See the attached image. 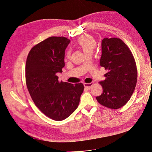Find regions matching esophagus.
<instances>
[{
  "mask_svg": "<svg viewBox=\"0 0 152 152\" xmlns=\"http://www.w3.org/2000/svg\"><path fill=\"white\" fill-rule=\"evenodd\" d=\"M83 86L86 88L90 89L91 88V87L93 86V83H84Z\"/></svg>",
  "mask_w": 152,
  "mask_h": 152,
  "instance_id": "34e87169",
  "label": "esophagus"
}]
</instances>
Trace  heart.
I'll use <instances>...</instances> for the list:
<instances>
[{
	"instance_id": "b5f03b06",
	"label": "heart",
	"mask_w": 152,
	"mask_h": 152,
	"mask_svg": "<svg viewBox=\"0 0 152 152\" xmlns=\"http://www.w3.org/2000/svg\"><path fill=\"white\" fill-rule=\"evenodd\" d=\"M77 44L80 47L85 53H92L94 50L96 46V42L94 37L89 35H82L77 39ZM69 52H66V56H69Z\"/></svg>"
}]
</instances>
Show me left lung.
<instances>
[{
	"mask_svg": "<svg viewBox=\"0 0 152 152\" xmlns=\"http://www.w3.org/2000/svg\"><path fill=\"white\" fill-rule=\"evenodd\" d=\"M100 65L107 73L105 80L100 82L103 93L96 97L100 104L118 109L128 102L137 81L134 57L124 42L118 38H104L102 41Z\"/></svg>",
	"mask_w": 152,
	"mask_h": 152,
	"instance_id": "left-lung-1",
	"label": "left lung"
}]
</instances>
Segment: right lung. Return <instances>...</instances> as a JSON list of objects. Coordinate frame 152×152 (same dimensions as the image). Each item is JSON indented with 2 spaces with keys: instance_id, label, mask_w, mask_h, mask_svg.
<instances>
[{
  "instance_id": "right-lung-1",
  "label": "right lung",
  "mask_w": 152,
  "mask_h": 152,
  "mask_svg": "<svg viewBox=\"0 0 152 152\" xmlns=\"http://www.w3.org/2000/svg\"><path fill=\"white\" fill-rule=\"evenodd\" d=\"M70 40L50 37L33 47L27 58L26 80L35 105L50 118L61 121L78 106L83 91L82 83L58 81V72L65 66V50Z\"/></svg>"
}]
</instances>
